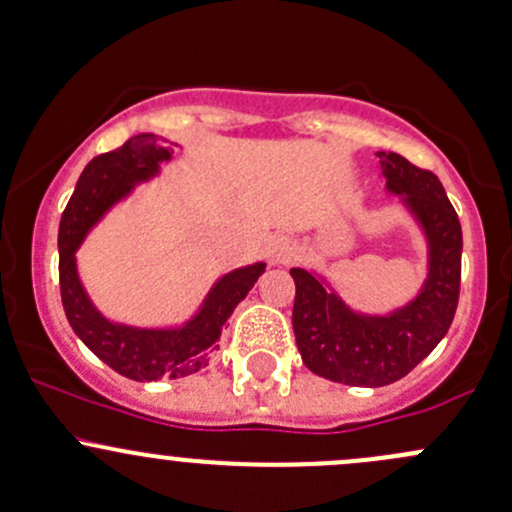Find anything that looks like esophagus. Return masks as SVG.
<instances>
[{
	"mask_svg": "<svg viewBox=\"0 0 512 512\" xmlns=\"http://www.w3.org/2000/svg\"><path fill=\"white\" fill-rule=\"evenodd\" d=\"M289 255H292V245H289L287 238H282V235H274L267 242V260L272 262V265H282V262L289 260Z\"/></svg>",
	"mask_w": 512,
	"mask_h": 512,
	"instance_id": "1",
	"label": "esophagus"
}]
</instances>
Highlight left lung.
I'll use <instances>...</instances> for the list:
<instances>
[{"instance_id":"left-lung-1","label":"left lung","mask_w":512,"mask_h":512,"mask_svg":"<svg viewBox=\"0 0 512 512\" xmlns=\"http://www.w3.org/2000/svg\"><path fill=\"white\" fill-rule=\"evenodd\" d=\"M387 191L402 196L424 228L429 274L417 299L387 316L355 314L324 279L294 267L292 326L306 368L333 383L383 387L405 378L446 336L461 287V223L432 171L378 152Z\"/></svg>"}]
</instances>
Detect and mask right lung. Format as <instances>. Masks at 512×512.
I'll return each instance as SVG.
<instances>
[{
  "label": "right lung",
  "mask_w": 512,
  "mask_h": 512,
  "mask_svg": "<svg viewBox=\"0 0 512 512\" xmlns=\"http://www.w3.org/2000/svg\"><path fill=\"white\" fill-rule=\"evenodd\" d=\"M169 159V142L159 139L157 134H137L115 152L95 157L80 174L58 228V252H61L58 277H61V301L68 324L102 363L139 383L186 378L206 368L211 355L218 351V338L225 321L265 272V262H257L220 277L208 292L201 311L181 328L110 324L90 304L75 270V247L83 242L85 233L98 223L107 208L127 196L139 181L152 179L161 161Z\"/></svg>",
  "instance_id": "add662e5"
}]
</instances>
